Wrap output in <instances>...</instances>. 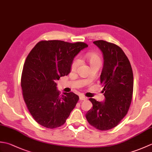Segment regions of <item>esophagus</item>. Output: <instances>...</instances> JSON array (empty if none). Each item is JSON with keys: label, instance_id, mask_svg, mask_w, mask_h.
Segmentation results:
<instances>
[{"label": "esophagus", "instance_id": "1", "mask_svg": "<svg viewBox=\"0 0 152 152\" xmlns=\"http://www.w3.org/2000/svg\"><path fill=\"white\" fill-rule=\"evenodd\" d=\"M80 100H81V101H86L87 97L83 95H80Z\"/></svg>", "mask_w": 152, "mask_h": 152}]
</instances>
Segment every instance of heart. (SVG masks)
<instances>
[{"label": "heart", "mask_w": 152, "mask_h": 152, "mask_svg": "<svg viewBox=\"0 0 152 152\" xmlns=\"http://www.w3.org/2000/svg\"><path fill=\"white\" fill-rule=\"evenodd\" d=\"M86 59H88V62L90 65H91V66L95 65V64H101V58H100L99 56H97L96 54L88 53L86 54ZM80 63H81V60H80V58L76 57L75 59L72 61V64H71V66H70L71 72H76L77 69H78V66H80Z\"/></svg>", "instance_id": "b5f03b06"}]
</instances>
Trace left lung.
<instances>
[{
	"instance_id": "1",
	"label": "left lung",
	"mask_w": 152,
	"mask_h": 152,
	"mask_svg": "<svg viewBox=\"0 0 152 152\" xmlns=\"http://www.w3.org/2000/svg\"><path fill=\"white\" fill-rule=\"evenodd\" d=\"M102 51L104 66L101 83L104 102L90 98L93 108L86 114L89 124L100 131L116 127L127 114L133 93V74L127 57L118 45L104 40L93 42Z\"/></svg>"
}]
</instances>
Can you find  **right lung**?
Here are the masks:
<instances>
[{"label":"right lung","mask_w":152,"mask_h":152,"mask_svg":"<svg viewBox=\"0 0 152 152\" xmlns=\"http://www.w3.org/2000/svg\"><path fill=\"white\" fill-rule=\"evenodd\" d=\"M88 46L82 42L42 40L28 53L23 68L21 86L27 107L38 124L55 129L69 118L79 96L72 92L60 95L56 82L69 74L74 57Z\"/></svg>","instance_id":"add662e5"}]
</instances>
